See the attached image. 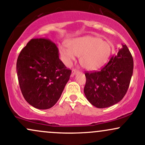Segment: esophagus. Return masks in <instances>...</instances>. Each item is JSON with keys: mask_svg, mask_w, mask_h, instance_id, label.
Here are the masks:
<instances>
[{"mask_svg": "<svg viewBox=\"0 0 145 145\" xmlns=\"http://www.w3.org/2000/svg\"><path fill=\"white\" fill-rule=\"evenodd\" d=\"M78 72V71H77V70H76V69H72V74H71V76H74V74H76V73H77Z\"/></svg>", "mask_w": 145, "mask_h": 145, "instance_id": "esophagus-1", "label": "esophagus"}]
</instances>
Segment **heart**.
I'll return each instance as SVG.
<instances>
[{"mask_svg": "<svg viewBox=\"0 0 145 145\" xmlns=\"http://www.w3.org/2000/svg\"><path fill=\"white\" fill-rule=\"evenodd\" d=\"M68 47H59V54L64 62L69 65L79 56L81 66L89 71H94L106 64L112 52L111 45L100 37L85 36L70 40Z\"/></svg>", "mask_w": 145, "mask_h": 145, "instance_id": "1", "label": "heart"}]
</instances>
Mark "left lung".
Wrapping results in <instances>:
<instances>
[{
  "mask_svg": "<svg viewBox=\"0 0 145 145\" xmlns=\"http://www.w3.org/2000/svg\"><path fill=\"white\" fill-rule=\"evenodd\" d=\"M134 61L125 45L100 71L86 72L84 93L93 106L103 108L121 101L126 93L133 74Z\"/></svg>",
  "mask_w": 145,
  "mask_h": 145,
  "instance_id": "8db88e82",
  "label": "left lung"
}]
</instances>
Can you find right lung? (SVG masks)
<instances>
[{"label":"right lung","mask_w":145,"mask_h":145,"mask_svg":"<svg viewBox=\"0 0 145 145\" xmlns=\"http://www.w3.org/2000/svg\"><path fill=\"white\" fill-rule=\"evenodd\" d=\"M16 70L24 98L38 109L56 105L71 74L59 59L56 44L42 38L31 39L22 49Z\"/></svg>","instance_id":"1"}]
</instances>
